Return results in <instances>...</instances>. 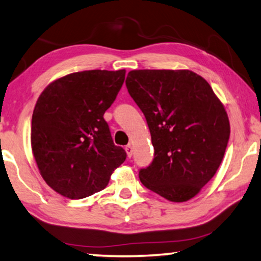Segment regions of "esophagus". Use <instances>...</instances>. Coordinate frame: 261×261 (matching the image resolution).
I'll return each mask as SVG.
<instances>
[{"label": "esophagus", "instance_id": "obj_1", "mask_svg": "<svg viewBox=\"0 0 261 261\" xmlns=\"http://www.w3.org/2000/svg\"><path fill=\"white\" fill-rule=\"evenodd\" d=\"M125 150L127 152V156L132 157V155H133V147H132V144H128V146H126Z\"/></svg>", "mask_w": 261, "mask_h": 261}]
</instances>
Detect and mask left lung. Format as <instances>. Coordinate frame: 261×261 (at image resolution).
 Masks as SVG:
<instances>
[{
  "instance_id": "8db88e82",
  "label": "left lung",
  "mask_w": 261,
  "mask_h": 261,
  "mask_svg": "<svg viewBox=\"0 0 261 261\" xmlns=\"http://www.w3.org/2000/svg\"><path fill=\"white\" fill-rule=\"evenodd\" d=\"M126 87L142 111L155 157L141 182L172 202L187 201L214 177L230 136L224 106L191 70L128 72Z\"/></svg>"
}]
</instances>
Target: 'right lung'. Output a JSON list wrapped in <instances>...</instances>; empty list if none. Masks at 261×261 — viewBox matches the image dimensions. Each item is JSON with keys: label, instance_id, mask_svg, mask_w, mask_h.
Returning a JSON list of instances; mask_svg holds the SVG:
<instances>
[{"label": "right lung", "instance_id": "obj_1", "mask_svg": "<svg viewBox=\"0 0 261 261\" xmlns=\"http://www.w3.org/2000/svg\"><path fill=\"white\" fill-rule=\"evenodd\" d=\"M126 70H84L53 81L34 106L31 146L47 185L69 199L104 190L126 160L104 113L117 98Z\"/></svg>", "mask_w": 261, "mask_h": 261}]
</instances>
